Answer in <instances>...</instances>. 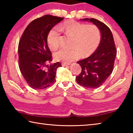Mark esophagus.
Wrapping results in <instances>:
<instances>
[{"instance_id":"obj_1","label":"esophagus","mask_w":133,"mask_h":133,"mask_svg":"<svg viewBox=\"0 0 133 133\" xmlns=\"http://www.w3.org/2000/svg\"><path fill=\"white\" fill-rule=\"evenodd\" d=\"M62 66H69V65L71 64V63H70V62H68V63H62Z\"/></svg>"}]
</instances>
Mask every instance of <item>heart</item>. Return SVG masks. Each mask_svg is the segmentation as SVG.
Segmentation results:
<instances>
[{"mask_svg": "<svg viewBox=\"0 0 133 133\" xmlns=\"http://www.w3.org/2000/svg\"><path fill=\"white\" fill-rule=\"evenodd\" d=\"M58 29L65 34L73 37L71 48H62L54 53L56 60L71 62L79 57L87 56L95 51L100 43L102 33L97 26L87 24L75 21L65 22L58 26ZM58 29H51L48 35V43L51 50L60 45V33Z\"/></svg>", "mask_w": 133, "mask_h": 133, "instance_id": "heart-1", "label": "heart"}]
</instances>
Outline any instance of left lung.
<instances>
[{
	"instance_id": "1",
	"label": "left lung",
	"mask_w": 133,
	"mask_h": 133,
	"mask_svg": "<svg viewBox=\"0 0 133 133\" xmlns=\"http://www.w3.org/2000/svg\"><path fill=\"white\" fill-rule=\"evenodd\" d=\"M81 20L97 26L102 33V39L97 49L91 55L77 62L82 67V71L76 77V81L86 88L96 89L105 82L113 70L117 55L115 43L111 30L104 23L93 18Z\"/></svg>"
}]
</instances>
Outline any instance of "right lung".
I'll list each match as a JSON object with an SVG mask.
<instances>
[{"mask_svg": "<svg viewBox=\"0 0 133 133\" xmlns=\"http://www.w3.org/2000/svg\"><path fill=\"white\" fill-rule=\"evenodd\" d=\"M63 20V17L44 15L27 26L19 43V69L24 79L33 89H46L55 82L56 71L61 66L52 61L48 45L49 31Z\"/></svg>", "mask_w": 133, "mask_h": 133, "instance_id": "obj_1", "label": "right lung"}]
</instances>
